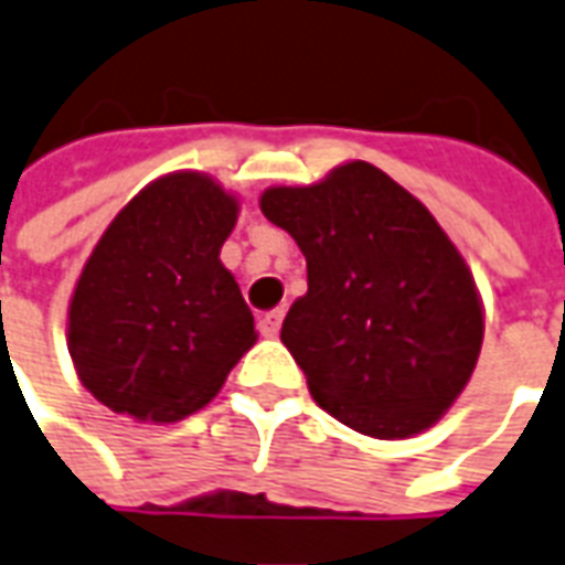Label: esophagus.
<instances>
[{"label":"esophagus","mask_w":565,"mask_h":565,"mask_svg":"<svg viewBox=\"0 0 565 565\" xmlns=\"http://www.w3.org/2000/svg\"><path fill=\"white\" fill-rule=\"evenodd\" d=\"M282 309H274V312H265V316L258 318V333L267 339H274L279 333V328H282Z\"/></svg>","instance_id":"esophagus-1"}]
</instances>
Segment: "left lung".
Segmentation results:
<instances>
[{
	"label": "left lung",
	"mask_w": 565,
	"mask_h": 565,
	"mask_svg": "<svg viewBox=\"0 0 565 565\" xmlns=\"http://www.w3.org/2000/svg\"><path fill=\"white\" fill-rule=\"evenodd\" d=\"M262 214L307 256V295L282 345L330 417L381 440L435 426L473 375L482 303L428 207L372 163L309 186H270Z\"/></svg>",
	"instance_id": "8db88e82"
}]
</instances>
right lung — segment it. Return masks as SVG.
Returning <instances> with one entry per match:
<instances>
[{"instance_id": "right-lung-1", "label": "right lung", "mask_w": 565, "mask_h": 565, "mask_svg": "<svg viewBox=\"0 0 565 565\" xmlns=\"http://www.w3.org/2000/svg\"><path fill=\"white\" fill-rule=\"evenodd\" d=\"M237 199L172 172L127 202L92 249L67 307L83 387L139 423H175L217 396L256 345L253 312L220 262Z\"/></svg>"}]
</instances>
